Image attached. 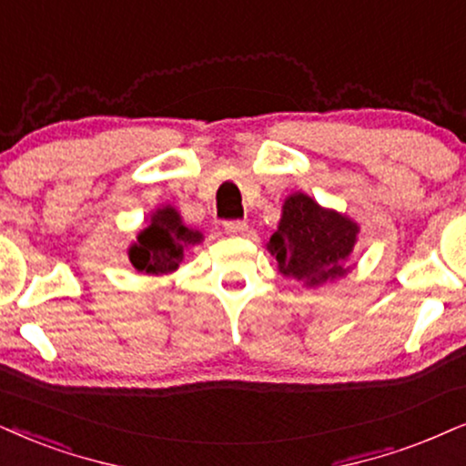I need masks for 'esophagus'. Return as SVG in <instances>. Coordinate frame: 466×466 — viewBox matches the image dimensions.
<instances>
[{
	"instance_id": "esophagus-1",
	"label": "esophagus",
	"mask_w": 466,
	"mask_h": 466,
	"mask_svg": "<svg viewBox=\"0 0 466 466\" xmlns=\"http://www.w3.org/2000/svg\"><path fill=\"white\" fill-rule=\"evenodd\" d=\"M247 223L245 221H226L223 223V229H226V234L229 237H238V234H245L247 232Z\"/></svg>"
}]
</instances>
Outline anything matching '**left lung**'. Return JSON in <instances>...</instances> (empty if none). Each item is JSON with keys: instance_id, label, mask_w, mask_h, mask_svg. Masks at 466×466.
<instances>
[{"instance_id": "obj_1", "label": "left lung", "mask_w": 466, "mask_h": 466, "mask_svg": "<svg viewBox=\"0 0 466 466\" xmlns=\"http://www.w3.org/2000/svg\"><path fill=\"white\" fill-rule=\"evenodd\" d=\"M359 223L349 215L325 208L308 193H290L267 249L277 270L305 288L331 284L350 273L359 240Z\"/></svg>"}]
</instances>
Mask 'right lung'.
Listing matches in <instances>:
<instances>
[{"label": "right lung", "mask_w": 466, "mask_h": 466, "mask_svg": "<svg viewBox=\"0 0 466 466\" xmlns=\"http://www.w3.org/2000/svg\"><path fill=\"white\" fill-rule=\"evenodd\" d=\"M144 221L146 226L128 247V260L141 275L161 277L174 273L187 249L204 240V234L187 226L172 204L158 206Z\"/></svg>", "instance_id": "right-lung-1"}]
</instances>
